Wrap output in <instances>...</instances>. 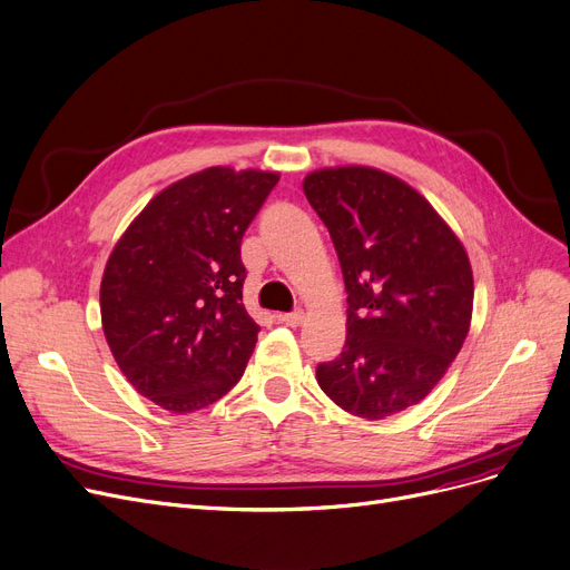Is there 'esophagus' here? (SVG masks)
I'll return each instance as SVG.
<instances>
[{
    "label": "esophagus",
    "instance_id": "1",
    "mask_svg": "<svg viewBox=\"0 0 570 570\" xmlns=\"http://www.w3.org/2000/svg\"><path fill=\"white\" fill-rule=\"evenodd\" d=\"M279 321H282V324L291 326V328H298V326L303 324V321H305V312H303V309H295V312L282 314V316H279Z\"/></svg>",
    "mask_w": 570,
    "mask_h": 570
}]
</instances>
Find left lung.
<instances>
[{
    "mask_svg": "<svg viewBox=\"0 0 570 570\" xmlns=\"http://www.w3.org/2000/svg\"><path fill=\"white\" fill-rule=\"evenodd\" d=\"M303 190L346 288V342L316 382L344 412L384 419L424 401L461 352L473 269L422 193L365 165L314 169Z\"/></svg>",
    "mask_w": 570,
    "mask_h": 570,
    "instance_id": "obj_1",
    "label": "left lung"
}]
</instances>
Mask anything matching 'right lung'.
<instances>
[{
  "label": "right lung",
  "instance_id": "add662e5",
  "mask_svg": "<svg viewBox=\"0 0 570 570\" xmlns=\"http://www.w3.org/2000/svg\"><path fill=\"white\" fill-rule=\"evenodd\" d=\"M277 171L207 167L163 188L120 235L100 286L120 373L169 412L216 403L242 377L261 326L244 309V230Z\"/></svg>",
  "mask_w": 570,
  "mask_h": 570
}]
</instances>
